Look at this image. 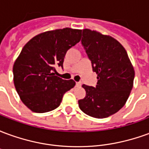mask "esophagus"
Wrapping results in <instances>:
<instances>
[{"mask_svg": "<svg viewBox=\"0 0 149 149\" xmlns=\"http://www.w3.org/2000/svg\"><path fill=\"white\" fill-rule=\"evenodd\" d=\"M76 85H77V87H81V82H77V83H76Z\"/></svg>", "mask_w": 149, "mask_h": 149, "instance_id": "34e87169", "label": "esophagus"}]
</instances>
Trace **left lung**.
<instances>
[{
  "label": "left lung",
  "mask_w": 149,
  "mask_h": 149,
  "mask_svg": "<svg viewBox=\"0 0 149 149\" xmlns=\"http://www.w3.org/2000/svg\"><path fill=\"white\" fill-rule=\"evenodd\" d=\"M81 43L97 74V86L83 84L86 92L78 100L85 114L102 119L117 112L126 103L133 86L135 71L128 53L118 40L84 29Z\"/></svg>",
  "instance_id": "1"
}]
</instances>
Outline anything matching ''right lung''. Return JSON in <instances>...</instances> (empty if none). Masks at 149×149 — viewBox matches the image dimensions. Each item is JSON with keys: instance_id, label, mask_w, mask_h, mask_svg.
<instances>
[{"instance_id": "right-lung-1", "label": "right lung", "mask_w": 149, "mask_h": 149, "mask_svg": "<svg viewBox=\"0 0 149 149\" xmlns=\"http://www.w3.org/2000/svg\"><path fill=\"white\" fill-rule=\"evenodd\" d=\"M81 32L70 28L47 31L23 47L13 65V81L21 101L31 111L55 109L75 86L73 80H63L53 72L56 65L63 67L66 52L81 40Z\"/></svg>"}]
</instances>
